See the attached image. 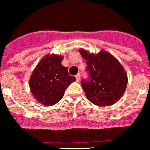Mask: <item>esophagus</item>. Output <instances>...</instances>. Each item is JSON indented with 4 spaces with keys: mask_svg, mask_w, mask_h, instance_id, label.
<instances>
[{
    "mask_svg": "<svg viewBox=\"0 0 150 150\" xmlns=\"http://www.w3.org/2000/svg\"><path fill=\"white\" fill-rule=\"evenodd\" d=\"M76 80L77 82H79V81H80V80H81V74H78L77 75H76Z\"/></svg>",
    "mask_w": 150,
    "mask_h": 150,
    "instance_id": "obj_1",
    "label": "esophagus"
}]
</instances>
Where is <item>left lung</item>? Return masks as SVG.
I'll return each mask as SVG.
<instances>
[{
  "label": "left lung",
  "instance_id": "obj_1",
  "mask_svg": "<svg viewBox=\"0 0 150 150\" xmlns=\"http://www.w3.org/2000/svg\"><path fill=\"white\" fill-rule=\"evenodd\" d=\"M79 52L87 60L90 81H81L87 99L94 105L103 107L115 104L126 90L128 76L119 61L105 50L97 54L83 49Z\"/></svg>",
  "mask_w": 150,
  "mask_h": 150
}]
</instances>
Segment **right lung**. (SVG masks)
Masks as SVG:
<instances>
[{"instance_id": "add662e5", "label": "right lung", "mask_w": 150, "mask_h": 150, "mask_svg": "<svg viewBox=\"0 0 150 150\" xmlns=\"http://www.w3.org/2000/svg\"><path fill=\"white\" fill-rule=\"evenodd\" d=\"M63 59L60 55H45L32 72L29 87L38 103L45 106L56 105L63 98L68 86L76 81L69 75L67 67L62 65Z\"/></svg>"}]
</instances>
